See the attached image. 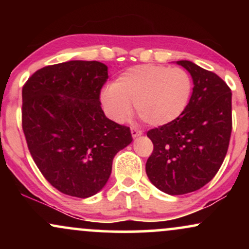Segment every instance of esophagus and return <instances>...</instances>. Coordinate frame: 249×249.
Segmentation results:
<instances>
[{
	"mask_svg": "<svg viewBox=\"0 0 249 249\" xmlns=\"http://www.w3.org/2000/svg\"><path fill=\"white\" fill-rule=\"evenodd\" d=\"M131 134H132L133 138H137V137L142 136V131L137 130V128H131Z\"/></svg>",
	"mask_w": 249,
	"mask_h": 249,
	"instance_id": "34e87169",
	"label": "esophagus"
}]
</instances>
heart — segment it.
I'll return each instance as SVG.
<instances>
[{"mask_svg": "<svg viewBox=\"0 0 249 249\" xmlns=\"http://www.w3.org/2000/svg\"><path fill=\"white\" fill-rule=\"evenodd\" d=\"M193 83L180 68L144 64L128 68L112 84L102 90L101 103L105 113L116 123L125 122L132 112L151 126L176 122L187 108Z\"/></svg>", "mask_w": 249, "mask_h": 249, "instance_id": "obj_1", "label": "heart"}]
</instances>
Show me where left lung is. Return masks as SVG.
Segmentation results:
<instances>
[{
	"label": "left lung",
	"mask_w": 249,
	"mask_h": 249,
	"mask_svg": "<svg viewBox=\"0 0 249 249\" xmlns=\"http://www.w3.org/2000/svg\"><path fill=\"white\" fill-rule=\"evenodd\" d=\"M190 72L193 91L185 112L172 124L152 128L153 152L146 174L161 192L180 196L210 182L224 161L232 132V92L214 72L178 61Z\"/></svg>",
	"instance_id": "left-lung-1"
}]
</instances>
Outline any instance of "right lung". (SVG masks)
<instances>
[{
  "instance_id": "right-lung-1",
  "label": "right lung",
  "mask_w": 249,
  "mask_h": 249,
  "mask_svg": "<svg viewBox=\"0 0 249 249\" xmlns=\"http://www.w3.org/2000/svg\"><path fill=\"white\" fill-rule=\"evenodd\" d=\"M107 67L69 61L37 70L22 90L28 148L59 192L89 198L107 185L113 158L132 142L130 127L110 121L99 93Z\"/></svg>"
}]
</instances>
